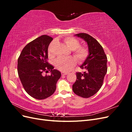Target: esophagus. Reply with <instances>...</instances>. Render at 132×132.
I'll return each mask as SVG.
<instances>
[{
	"label": "esophagus",
	"mask_w": 132,
	"mask_h": 132,
	"mask_svg": "<svg viewBox=\"0 0 132 132\" xmlns=\"http://www.w3.org/2000/svg\"><path fill=\"white\" fill-rule=\"evenodd\" d=\"M61 74L62 75H66L68 73L67 72H64V71H62L61 72Z\"/></svg>",
	"instance_id": "obj_1"
}]
</instances>
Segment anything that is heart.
I'll list each match as a JSON object with an SVG mask.
<instances>
[{
	"instance_id": "1",
	"label": "heart",
	"mask_w": 132,
	"mask_h": 132,
	"mask_svg": "<svg viewBox=\"0 0 132 132\" xmlns=\"http://www.w3.org/2000/svg\"><path fill=\"white\" fill-rule=\"evenodd\" d=\"M65 45L71 50H73L74 57L78 62L81 63L87 58L89 54L88 48L85 46H80V42L77 39L73 37H67L64 39ZM76 63L75 58H59L55 61L54 65L56 68L62 71H68L72 68Z\"/></svg>"
}]
</instances>
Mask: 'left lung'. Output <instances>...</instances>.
I'll return each instance as SVG.
<instances>
[{
  "label": "left lung",
  "mask_w": 132,
  "mask_h": 132,
  "mask_svg": "<svg viewBox=\"0 0 132 132\" xmlns=\"http://www.w3.org/2000/svg\"><path fill=\"white\" fill-rule=\"evenodd\" d=\"M87 44L89 54L80 66L85 70L77 72V80L73 85V91L79 96L88 98L100 89L107 73V58L101 45L96 39L85 33L76 34Z\"/></svg>",
  "instance_id": "obj_1"
}]
</instances>
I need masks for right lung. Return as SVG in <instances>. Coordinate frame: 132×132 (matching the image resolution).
Masks as SVG:
<instances>
[{
  "label": "right lung",
  "mask_w": 132,
  "mask_h": 132,
  "mask_svg": "<svg viewBox=\"0 0 132 132\" xmlns=\"http://www.w3.org/2000/svg\"><path fill=\"white\" fill-rule=\"evenodd\" d=\"M53 38L42 35L23 48L18 61V72L26 93L36 99L43 100L52 95L61 73L48 63V48ZM50 71L51 76L42 73Z\"/></svg>",
  "instance_id": "right-lung-1"
}]
</instances>
